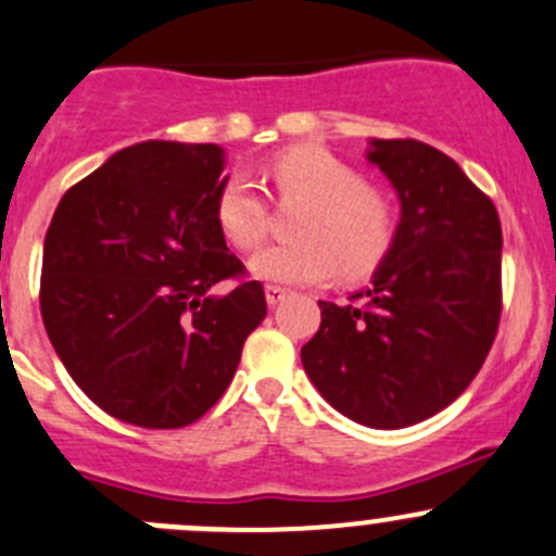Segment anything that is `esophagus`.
<instances>
[{"mask_svg":"<svg viewBox=\"0 0 556 556\" xmlns=\"http://www.w3.org/2000/svg\"><path fill=\"white\" fill-rule=\"evenodd\" d=\"M288 295H290V290L279 288V285H268V288H266V301H268V306L282 304V301L288 299Z\"/></svg>","mask_w":556,"mask_h":556,"instance_id":"34e87169","label":"esophagus"}]
</instances>
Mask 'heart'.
<instances>
[{"instance_id": "heart-1", "label": "heart", "mask_w": 556, "mask_h": 556, "mask_svg": "<svg viewBox=\"0 0 556 556\" xmlns=\"http://www.w3.org/2000/svg\"><path fill=\"white\" fill-rule=\"evenodd\" d=\"M282 201L306 203L290 244H274L250 261L252 277L274 285H317L342 271L366 279L380 268L396 241V208L386 192L364 185V176L331 152L299 147L266 168ZM225 239L255 250L268 233V203L247 174H230L214 201Z\"/></svg>"}]
</instances>
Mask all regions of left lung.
Wrapping results in <instances>:
<instances>
[{"label": "left lung", "instance_id": "1", "mask_svg": "<svg viewBox=\"0 0 556 556\" xmlns=\"http://www.w3.org/2000/svg\"><path fill=\"white\" fill-rule=\"evenodd\" d=\"M366 160L402 203L396 241L350 304L317 301L320 328L301 364L350 421L402 429L448 407L486 361L503 309V228L440 149L375 138Z\"/></svg>", "mask_w": 556, "mask_h": 556}]
</instances>
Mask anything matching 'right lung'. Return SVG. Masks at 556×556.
<instances>
[{"mask_svg":"<svg viewBox=\"0 0 556 556\" xmlns=\"http://www.w3.org/2000/svg\"><path fill=\"white\" fill-rule=\"evenodd\" d=\"M217 143L147 141L70 187L42 244L40 312L75 386L143 429H179L217 404L266 293L214 217ZM236 278L228 294L211 288Z\"/></svg>","mask_w":556,"mask_h":556,"instance_id":"right-lung-1","label":"right lung"}]
</instances>
